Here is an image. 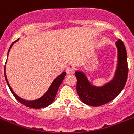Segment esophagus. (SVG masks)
Instances as JSON below:
<instances>
[{"label":"esophagus","instance_id":"obj_1","mask_svg":"<svg viewBox=\"0 0 134 134\" xmlns=\"http://www.w3.org/2000/svg\"><path fill=\"white\" fill-rule=\"evenodd\" d=\"M66 72L67 73V75H71V74L73 73V70H72V68L68 67V68H66Z\"/></svg>","mask_w":134,"mask_h":134}]
</instances>
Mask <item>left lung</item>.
I'll return each mask as SVG.
<instances>
[{"mask_svg":"<svg viewBox=\"0 0 134 134\" xmlns=\"http://www.w3.org/2000/svg\"><path fill=\"white\" fill-rule=\"evenodd\" d=\"M118 49V63L114 77L107 84L102 86H94L88 80L86 74L76 71L77 92L84 104L92 107H99L109 103L122 91L128 76V64L126 48L120 39L115 43Z\"/></svg>","mask_w":134,"mask_h":134,"instance_id":"8db88e82","label":"left lung"}]
</instances>
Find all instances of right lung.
Segmentation results:
<instances>
[{"label":"right lung","instance_id":"right-lung-1","mask_svg":"<svg viewBox=\"0 0 134 134\" xmlns=\"http://www.w3.org/2000/svg\"><path fill=\"white\" fill-rule=\"evenodd\" d=\"M19 39H17L16 41H15L14 42H13L12 43V45L10 46V48H9V50H8V53L9 54V52L10 49H11L12 46L14 43L15 42H16ZM8 55V54H7ZM66 73V72H62L61 75L57 77V78L54 79V80L52 82V83L51 84L50 86L49 87L48 90L47 91V92L46 93L42 96L40 98H38L37 99H35V100H32V101H27V100H25V99L21 98V97H19L17 96L16 94L13 91V90L12 89L11 86H9V82L7 81V77H6V74H5V80H6V82H7V84L9 86V89L11 91L12 93L13 94V96H14L15 98L19 102H21V104H23V105L26 106V107H28L33 108V109H41V108H44L48 106H49L50 104L53 102V101L55 99V97H56L57 93V91H58L59 88L61 84L63 82L64 80V78L65 77Z\"/></svg>","mask_w":134,"mask_h":134}]
</instances>
